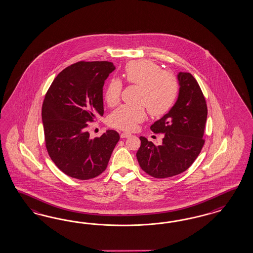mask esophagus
I'll list each match as a JSON object with an SVG mask.
<instances>
[{
  "mask_svg": "<svg viewBox=\"0 0 253 253\" xmlns=\"http://www.w3.org/2000/svg\"><path fill=\"white\" fill-rule=\"evenodd\" d=\"M130 132H126V131H124V132H122L121 133V138H127L130 137Z\"/></svg>",
  "mask_w": 253,
  "mask_h": 253,
  "instance_id": "esophagus-1",
  "label": "esophagus"
}]
</instances>
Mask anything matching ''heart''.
I'll list each match as a JSON object with an SVG mask.
<instances>
[{
	"mask_svg": "<svg viewBox=\"0 0 253 253\" xmlns=\"http://www.w3.org/2000/svg\"><path fill=\"white\" fill-rule=\"evenodd\" d=\"M123 77L130 84L140 86L138 103L144 104L153 117L165 115L176 102L179 93L176 77L168 71H162L155 62L147 59L129 62L124 69ZM122 89L123 84L118 79L109 82L106 91L108 105L113 106L120 101ZM145 117L146 110L143 105H123L111 114L109 123L119 129L132 130Z\"/></svg>",
	"mask_w": 253,
	"mask_h": 253,
	"instance_id": "b5f03b06",
	"label": "heart"
}]
</instances>
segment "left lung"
Wrapping results in <instances>:
<instances>
[{
	"mask_svg": "<svg viewBox=\"0 0 253 253\" xmlns=\"http://www.w3.org/2000/svg\"><path fill=\"white\" fill-rule=\"evenodd\" d=\"M179 93L167 114L151 125L154 132H162V143L156 146L141 136L136 157L140 167L155 178H167L184 172L198 158L204 145L203 134L208 109L196 79L179 72Z\"/></svg>",
	"mask_w": 253,
	"mask_h": 253,
	"instance_id": "left-lung-1",
	"label": "left lung"
}]
</instances>
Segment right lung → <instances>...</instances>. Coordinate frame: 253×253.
Wrapping results in <instances>:
<instances>
[{
    "label": "right lung",
    "instance_id": "1",
    "mask_svg": "<svg viewBox=\"0 0 253 253\" xmlns=\"http://www.w3.org/2000/svg\"><path fill=\"white\" fill-rule=\"evenodd\" d=\"M113 63L78 62L54 79L42 104L46 148L65 174L79 180L98 176L106 169L120 134L107 130L90 138L87 123L104 114L103 86Z\"/></svg>",
    "mask_w": 253,
    "mask_h": 253
}]
</instances>
